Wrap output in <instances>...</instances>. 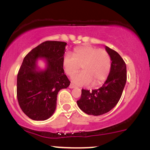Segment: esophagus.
Masks as SVG:
<instances>
[{"instance_id":"34e87169","label":"esophagus","mask_w":150,"mask_h":150,"mask_svg":"<svg viewBox=\"0 0 150 150\" xmlns=\"http://www.w3.org/2000/svg\"><path fill=\"white\" fill-rule=\"evenodd\" d=\"M69 88H75V86L74 84L70 83V85L69 86Z\"/></svg>"}]
</instances>
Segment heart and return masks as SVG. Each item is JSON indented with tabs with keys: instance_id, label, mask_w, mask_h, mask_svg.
I'll return each mask as SVG.
<instances>
[{
	"instance_id": "obj_1",
	"label": "heart",
	"mask_w": 150,
	"mask_h": 150,
	"mask_svg": "<svg viewBox=\"0 0 150 150\" xmlns=\"http://www.w3.org/2000/svg\"><path fill=\"white\" fill-rule=\"evenodd\" d=\"M62 64L67 75L72 76L81 69V73L72 77V82L78 86L102 84L110 74L111 58L105 49L90 46L78 47L74 56L69 53L64 55Z\"/></svg>"
}]
</instances>
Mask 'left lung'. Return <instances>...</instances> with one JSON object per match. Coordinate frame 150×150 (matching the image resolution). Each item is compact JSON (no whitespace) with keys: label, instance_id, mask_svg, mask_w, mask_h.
I'll return each instance as SVG.
<instances>
[{"label":"left lung","instance_id":"obj_1","mask_svg":"<svg viewBox=\"0 0 150 150\" xmlns=\"http://www.w3.org/2000/svg\"><path fill=\"white\" fill-rule=\"evenodd\" d=\"M106 51L111 58V69L102 87L93 91L82 89L81 99L77 101L79 108L91 115H101L114 108L120 100L127 80L126 65L120 54L109 47Z\"/></svg>","mask_w":150,"mask_h":150}]
</instances>
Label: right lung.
I'll return each instance as SVG.
<instances>
[{"instance_id":"obj_1","label":"right lung","mask_w":150,"mask_h":150,"mask_svg":"<svg viewBox=\"0 0 150 150\" xmlns=\"http://www.w3.org/2000/svg\"><path fill=\"white\" fill-rule=\"evenodd\" d=\"M66 45L65 42L47 40L24 58L17 75L16 95L20 108L32 120L49 118L55 111L58 92L70 84L62 64ZM38 58L46 61L43 71L37 68Z\"/></svg>"}]
</instances>
